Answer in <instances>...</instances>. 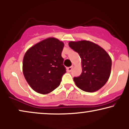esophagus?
<instances>
[{"mask_svg":"<svg viewBox=\"0 0 129 129\" xmlns=\"http://www.w3.org/2000/svg\"><path fill=\"white\" fill-rule=\"evenodd\" d=\"M73 66L71 67H68L67 68V71L68 72L71 71V70H73Z\"/></svg>","mask_w":129,"mask_h":129,"instance_id":"esophagus-1","label":"esophagus"}]
</instances>
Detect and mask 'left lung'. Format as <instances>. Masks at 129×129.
<instances>
[{
    "label": "left lung",
    "mask_w": 129,
    "mask_h": 129,
    "mask_svg": "<svg viewBox=\"0 0 129 129\" xmlns=\"http://www.w3.org/2000/svg\"><path fill=\"white\" fill-rule=\"evenodd\" d=\"M70 47L81 59L82 73L74 78L77 87L84 91L95 92L103 87L111 74V59L99 45L89 41H70Z\"/></svg>",
    "instance_id": "1"
}]
</instances>
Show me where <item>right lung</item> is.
I'll use <instances>...</instances> for the list:
<instances>
[{"mask_svg":"<svg viewBox=\"0 0 129 129\" xmlns=\"http://www.w3.org/2000/svg\"><path fill=\"white\" fill-rule=\"evenodd\" d=\"M64 44L48 38L28 49L23 59L22 70L28 84L38 93L47 94L59 86L66 73L61 53Z\"/></svg>","mask_w":129,"mask_h":129,"instance_id":"1","label":"right lung"}]
</instances>
